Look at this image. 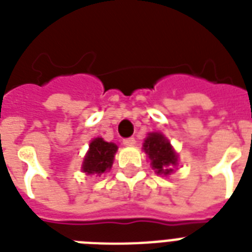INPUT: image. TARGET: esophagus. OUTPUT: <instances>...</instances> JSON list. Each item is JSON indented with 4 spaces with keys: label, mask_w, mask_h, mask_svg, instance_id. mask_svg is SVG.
I'll use <instances>...</instances> for the list:
<instances>
[{
    "label": "esophagus",
    "mask_w": 252,
    "mask_h": 252,
    "mask_svg": "<svg viewBox=\"0 0 252 252\" xmlns=\"http://www.w3.org/2000/svg\"><path fill=\"white\" fill-rule=\"evenodd\" d=\"M123 144H124V145H126V146L134 145V144H136V140H134V137L124 138V140H123Z\"/></svg>",
    "instance_id": "34e87169"
}]
</instances>
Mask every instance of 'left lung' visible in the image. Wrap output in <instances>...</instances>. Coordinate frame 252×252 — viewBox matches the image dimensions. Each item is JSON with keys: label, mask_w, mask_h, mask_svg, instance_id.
<instances>
[{"label": "left lung", "mask_w": 252, "mask_h": 252, "mask_svg": "<svg viewBox=\"0 0 252 252\" xmlns=\"http://www.w3.org/2000/svg\"><path fill=\"white\" fill-rule=\"evenodd\" d=\"M144 150L149 156L152 166L157 174L168 175L172 172V166L176 165L178 157L170 142L161 133H150L144 142Z\"/></svg>", "instance_id": "8db88e82"}]
</instances>
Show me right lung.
I'll list each match as a JSON object with an SVG mask.
<instances>
[{"label":"right lung","mask_w":252,"mask_h":252,"mask_svg":"<svg viewBox=\"0 0 252 252\" xmlns=\"http://www.w3.org/2000/svg\"><path fill=\"white\" fill-rule=\"evenodd\" d=\"M116 150H118V146L112 142H106L100 137L93 140L90 144V149L84 159V165H82L84 172L102 174L110 170L114 163Z\"/></svg>","instance_id":"1"}]
</instances>
